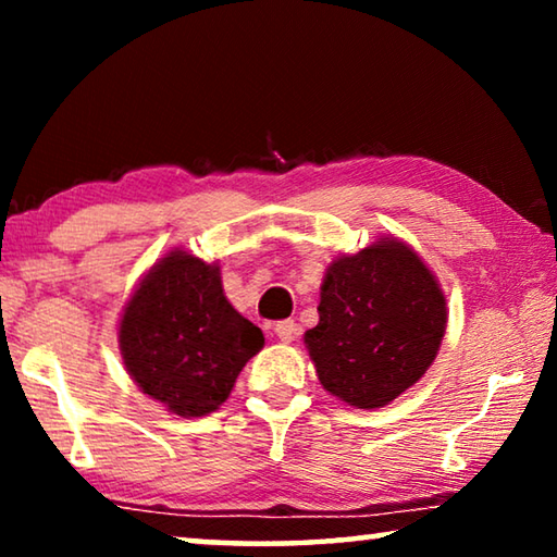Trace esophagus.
<instances>
[{"label":"esophagus","instance_id":"esophagus-1","mask_svg":"<svg viewBox=\"0 0 557 557\" xmlns=\"http://www.w3.org/2000/svg\"><path fill=\"white\" fill-rule=\"evenodd\" d=\"M275 334H277L280 342L289 344L292 338H295V334H297V324H295V319H282V322H277V324H275Z\"/></svg>","mask_w":557,"mask_h":557}]
</instances>
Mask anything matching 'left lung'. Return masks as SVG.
<instances>
[{
    "label": "left lung",
    "instance_id": "1",
    "mask_svg": "<svg viewBox=\"0 0 557 557\" xmlns=\"http://www.w3.org/2000/svg\"><path fill=\"white\" fill-rule=\"evenodd\" d=\"M319 324L305 334L319 381L354 408L393 403L435 361L447 301L410 245L381 238L329 265Z\"/></svg>",
    "mask_w": 557,
    "mask_h": 557
}]
</instances>
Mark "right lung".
I'll list each match as a JSON object with an SVG mask.
<instances>
[{"label":"right lung","instance_id":"1","mask_svg":"<svg viewBox=\"0 0 557 557\" xmlns=\"http://www.w3.org/2000/svg\"><path fill=\"white\" fill-rule=\"evenodd\" d=\"M120 354L132 381L182 418L225 403L265 336L223 295L215 262L172 250L152 265L120 319Z\"/></svg>","mask_w":557,"mask_h":557}]
</instances>
